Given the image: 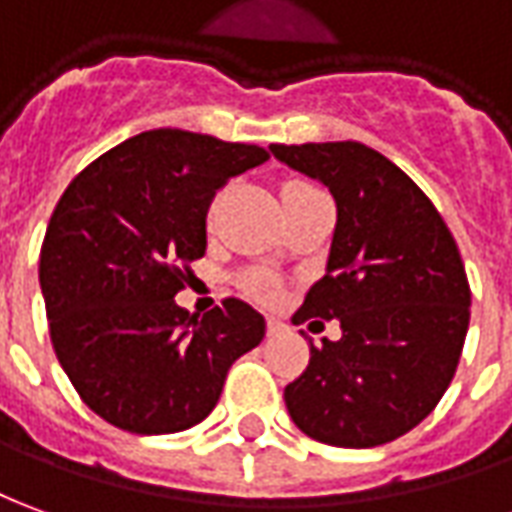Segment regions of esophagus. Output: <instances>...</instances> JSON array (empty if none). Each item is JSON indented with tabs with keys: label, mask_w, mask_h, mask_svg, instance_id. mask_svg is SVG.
<instances>
[{
	"label": "esophagus",
	"mask_w": 512,
	"mask_h": 512,
	"mask_svg": "<svg viewBox=\"0 0 512 512\" xmlns=\"http://www.w3.org/2000/svg\"><path fill=\"white\" fill-rule=\"evenodd\" d=\"M281 329H284V323H281V320H276V317H270V320H267V334H278Z\"/></svg>",
	"instance_id": "obj_1"
}]
</instances>
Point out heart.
<instances>
[{"label": "heart", "instance_id": "b5f03b06", "mask_svg": "<svg viewBox=\"0 0 512 512\" xmlns=\"http://www.w3.org/2000/svg\"><path fill=\"white\" fill-rule=\"evenodd\" d=\"M295 186H303L301 181H290V183H284L281 186V195H287L290 189H295ZM248 290L256 295V298H273L276 295V284L270 281V278H262V276H256V278H250L248 281Z\"/></svg>", "mask_w": 512, "mask_h": 512}]
</instances>
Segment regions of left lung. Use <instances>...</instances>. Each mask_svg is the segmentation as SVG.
<instances>
[{
	"mask_svg": "<svg viewBox=\"0 0 512 512\" xmlns=\"http://www.w3.org/2000/svg\"><path fill=\"white\" fill-rule=\"evenodd\" d=\"M270 153L337 203L326 276L292 323L340 320L343 337L309 348L306 370L284 387L290 418L329 446L390 443L438 407L463 354L471 290L457 242L418 183L365 144Z\"/></svg>",
	"mask_w": 512,
	"mask_h": 512,
	"instance_id": "left-lung-1",
	"label": "left lung"
}]
</instances>
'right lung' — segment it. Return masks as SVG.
<instances>
[{
    "label": "right lung",
    "instance_id": "add662e5",
    "mask_svg": "<svg viewBox=\"0 0 512 512\" xmlns=\"http://www.w3.org/2000/svg\"><path fill=\"white\" fill-rule=\"evenodd\" d=\"M270 158L256 144L158 128L91 161L52 211L38 281L49 337L83 404L133 435H172L220 401L264 317L225 298L203 317L175 303L206 253L217 189Z\"/></svg>",
    "mask_w": 512,
    "mask_h": 512
}]
</instances>
